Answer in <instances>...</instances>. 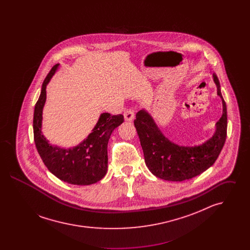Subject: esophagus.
<instances>
[{
    "instance_id": "esophagus-1",
    "label": "esophagus",
    "mask_w": 250,
    "mask_h": 250,
    "mask_svg": "<svg viewBox=\"0 0 250 250\" xmlns=\"http://www.w3.org/2000/svg\"><path fill=\"white\" fill-rule=\"evenodd\" d=\"M134 115H135V113H134V110H133L132 108L126 109V110L125 111V113H124L125 120L127 121V122H132L133 119H134Z\"/></svg>"
}]
</instances>
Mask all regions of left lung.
Listing matches in <instances>:
<instances>
[{"label": "left lung", "instance_id": "obj_1", "mask_svg": "<svg viewBox=\"0 0 250 250\" xmlns=\"http://www.w3.org/2000/svg\"><path fill=\"white\" fill-rule=\"evenodd\" d=\"M217 95L222 100V116L215 124L214 135L195 146H182L170 142L158 128L151 114L141 109L136 114L135 127L143 148L145 164L158 178L182 182L205 171L215 162L227 137V106L217 76L213 74Z\"/></svg>", "mask_w": 250, "mask_h": 250}]
</instances>
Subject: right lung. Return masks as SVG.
<instances>
[{
	"instance_id": "1",
	"label": "right lung",
	"mask_w": 250,
	"mask_h": 250,
	"mask_svg": "<svg viewBox=\"0 0 250 250\" xmlns=\"http://www.w3.org/2000/svg\"><path fill=\"white\" fill-rule=\"evenodd\" d=\"M55 64L42 84L34 112V139L37 152L48 170L71 185L89 186L103 178L107 170V143L113 130L124 122L122 114L102 113L92 132L77 146L61 148L51 145L42 134L43 108L47 99V85L59 68Z\"/></svg>"
}]
</instances>
